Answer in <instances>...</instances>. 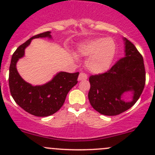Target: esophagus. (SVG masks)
<instances>
[{"instance_id":"1","label":"esophagus","mask_w":155,"mask_h":155,"mask_svg":"<svg viewBox=\"0 0 155 155\" xmlns=\"http://www.w3.org/2000/svg\"><path fill=\"white\" fill-rule=\"evenodd\" d=\"M87 78V75L85 74V73H81L80 74H79V77H78V79H79V81H83V80H86Z\"/></svg>"}]
</instances>
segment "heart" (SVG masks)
I'll list each match as a JSON object with an SVG mask.
<instances>
[{
	"mask_svg": "<svg viewBox=\"0 0 155 155\" xmlns=\"http://www.w3.org/2000/svg\"><path fill=\"white\" fill-rule=\"evenodd\" d=\"M84 56L87 70L94 73H102L110 68L115 57L116 46L112 39L100 38L85 43L79 49Z\"/></svg>",
	"mask_w": 155,
	"mask_h": 155,
	"instance_id": "1",
	"label": "heart"
}]
</instances>
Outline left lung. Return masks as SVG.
Here are the masks:
<instances>
[{"instance_id": "1", "label": "left lung", "mask_w": 155, "mask_h": 155, "mask_svg": "<svg viewBox=\"0 0 155 155\" xmlns=\"http://www.w3.org/2000/svg\"><path fill=\"white\" fill-rule=\"evenodd\" d=\"M125 54L107 72L89 77L88 100L91 107L104 115H117L136 104L145 84V70L142 54L124 38ZM131 92L130 101H124V93Z\"/></svg>"}]
</instances>
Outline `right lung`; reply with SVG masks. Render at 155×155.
<instances>
[{
    "instance_id": "1",
    "label": "right lung",
    "mask_w": 155,
    "mask_h": 155,
    "mask_svg": "<svg viewBox=\"0 0 155 155\" xmlns=\"http://www.w3.org/2000/svg\"><path fill=\"white\" fill-rule=\"evenodd\" d=\"M50 31L34 36L18 46L11 59L9 86L15 102L25 111L33 115L46 117L53 115L61 108L68 92L77 84L79 73L60 72L50 82L43 85L33 86L18 74L16 63L25 54V49L34 38H51Z\"/></svg>"
}]
</instances>
